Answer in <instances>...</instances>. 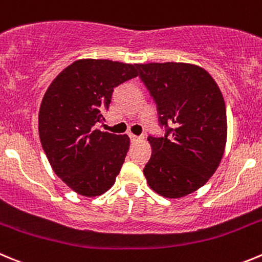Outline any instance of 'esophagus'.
Wrapping results in <instances>:
<instances>
[{"instance_id": "esophagus-1", "label": "esophagus", "mask_w": 262, "mask_h": 262, "mask_svg": "<svg viewBox=\"0 0 262 262\" xmlns=\"http://www.w3.org/2000/svg\"><path fill=\"white\" fill-rule=\"evenodd\" d=\"M142 137H138V136H134V134H130V141L133 143L136 142H139V141H142Z\"/></svg>"}]
</instances>
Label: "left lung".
<instances>
[{"mask_svg":"<svg viewBox=\"0 0 262 262\" xmlns=\"http://www.w3.org/2000/svg\"><path fill=\"white\" fill-rule=\"evenodd\" d=\"M158 104L160 123L173 137H148L152 154L143 174L161 196L180 199L208 182L227 139L226 106L208 71L192 63L136 64Z\"/></svg>","mask_w":262,"mask_h":262,"instance_id":"left-lung-1","label":"left lung"}]
</instances>
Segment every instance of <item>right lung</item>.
I'll return each instance as SVG.
<instances>
[{
	"instance_id": "add662e5",
	"label": "right lung",
	"mask_w": 262,
	"mask_h": 262,
	"mask_svg": "<svg viewBox=\"0 0 262 262\" xmlns=\"http://www.w3.org/2000/svg\"><path fill=\"white\" fill-rule=\"evenodd\" d=\"M138 76L136 64L79 59L53 80L38 112L41 145L54 173L77 194L94 198L115 183L130 139L101 132L115 88Z\"/></svg>"
}]
</instances>
